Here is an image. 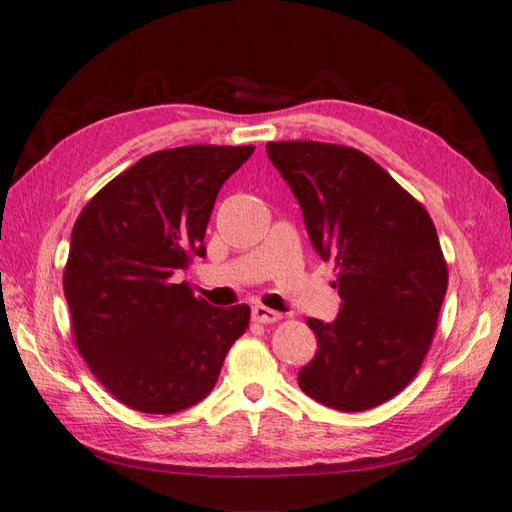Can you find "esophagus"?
<instances>
[{
	"instance_id": "esophagus-1",
	"label": "esophagus",
	"mask_w": 512,
	"mask_h": 512,
	"mask_svg": "<svg viewBox=\"0 0 512 512\" xmlns=\"http://www.w3.org/2000/svg\"><path fill=\"white\" fill-rule=\"evenodd\" d=\"M250 314H253V319L257 323H275L281 319V312L277 310H270L266 306H253V310H250Z\"/></svg>"
}]
</instances>
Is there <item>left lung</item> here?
Segmentation results:
<instances>
[{
	"instance_id": "left-lung-1",
	"label": "left lung",
	"mask_w": 512,
	"mask_h": 512,
	"mask_svg": "<svg viewBox=\"0 0 512 512\" xmlns=\"http://www.w3.org/2000/svg\"><path fill=\"white\" fill-rule=\"evenodd\" d=\"M266 154L295 193L314 250L339 270L341 310L332 323L308 319L319 350L299 387L339 411L383 405L418 374L447 295L436 226L363 151L281 140Z\"/></svg>"
}]
</instances>
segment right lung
Instances as JSON below:
<instances>
[{
	"instance_id": "1",
	"label": "right lung",
	"mask_w": 512,
	"mask_h": 512,
	"mask_svg": "<svg viewBox=\"0 0 512 512\" xmlns=\"http://www.w3.org/2000/svg\"><path fill=\"white\" fill-rule=\"evenodd\" d=\"M253 151H156L107 182L76 220L63 273L74 341L123 405L143 413L193 407L246 332V303L215 308L171 277L206 255L217 193Z\"/></svg>"
}]
</instances>
